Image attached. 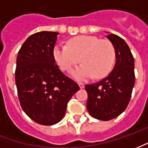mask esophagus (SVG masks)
Instances as JSON below:
<instances>
[{
	"label": "esophagus",
	"instance_id": "1",
	"mask_svg": "<svg viewBox=\"0 0 148 148\" xmlns=\"http://www.w3.org/2000/svg\"><path fill=\"white\" fill-rule=\"evenodd\" d=\"M78 86H79V87H80L81 89H83L84 87H85V85H84L83 83H81V82L78 83Z\"/></svg>",
	"mask_w": 148,
	"mask_h": 148
}]
</instances>
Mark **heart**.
<instances>
[{
  "label": "heart",
  "mask_w": 148,
  "mask_h": 148,
  "mask_svg": "<svg viewBox=\"0 0 148 148\" xmlns=\"http://www.w3.org/2000/svg\"><path fill=\"white\" fill-rule=\"evenodd\" d=\"M54 58L61 70L71 72L79 81L94 77L102 78L111 72L116 59V51L109 40L92 36H79L69 40L68 46L58 45L54 49Z\"/></svg>",
  "instance_id": "1"
}]
</instances>
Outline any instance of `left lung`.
<instances>
[{"mask_svg": "<svg viewBox=\"0 0 148 148\" xmlns=\"http://www.w3.org/2000/svg\"><path fill=\"white\" fill-rule=\"evenodd\" d=\"M107 38L116 51V63L111 73L98 82L86 85V107L93 117L110 121L126 109L135 84L134 58L124 39L114 34Z\"/></svg>", "mask_w": 148, "mask_h": 148, "instance_id": "obj_1", "label": "left lung"}]
</instances>
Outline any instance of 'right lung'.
I'll return each mask as SVG.
<instances>
[{
  "label": "right lung",
  "instance_id": "1",
  "mask_svg": "<svg viewBox=\"0 0 148 148\" xmlns=\"http://www.w3.org/2000/svg\"><path fill=\"white\" fill-rule=\"evenodd\" d=\"M58 32H40L28 37L18 52L15 80L22 109L42 125L63 118L68 101L80 90L55 64L54 47Z\"/></svg>",
  "mask_w": 148,
  "mask_h": 148
}]
</instances>
